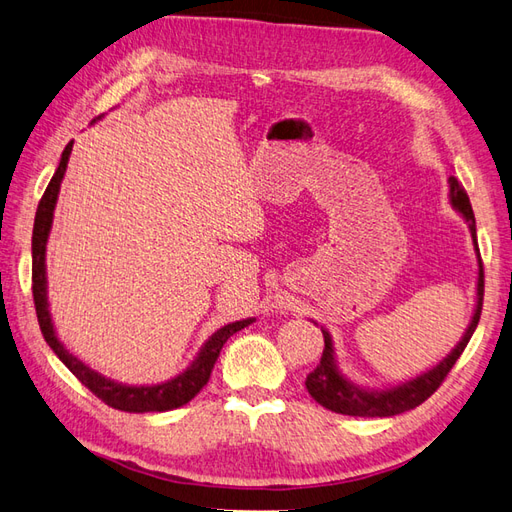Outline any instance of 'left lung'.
Returning a JSON list of instances; mask_svg holds the SVG:
<instances>
[{"label":"left lung","instance_id":"obj_1","mask_svg":"<svg viewBox=\"0 0 512 512\" xmlns=\"http://www.w3.org/2000/svg\"><path fill=\"white\" fill-rule=\"evenodd\" d=\"M449 200H451V205H454L469 222L475 251H478V257H480L478 240H475V216H473L471 202H469L465 187H462V183L454 176L449 178ZM482 301H484V264L480 257L478 305H475V314H473L467 334L462 336L458 347L451 351L441 364L432 368V371H427V373L419 375L417 379H410V382L401 384L397 388H388V390H362L358 386H353L347 377H342L336 362H334V347H331V338L327 331H323L325 349H323V355H320V364L305 379L307 392H310V395L323 408H327L331 412H338V414H349V417H395V414L408 412L412 408L421 406L427 397H432L434 392L441 388L445 377L449 375L451 368H454L456 360L460 358L462 351H465L475 327H478V323H480Z\"/></svg>","mask_w":512,"mask_h":512}]
</instances>
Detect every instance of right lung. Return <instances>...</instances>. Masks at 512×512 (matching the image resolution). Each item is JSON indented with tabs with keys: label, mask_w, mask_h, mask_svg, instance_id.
I'll use <instances>...</instances> for the list:
<instances>
[{
	"label": "right lung",
	"mask_w": 512,
	"mask_h": 512,
	"mask_svg": "<svg viewBox=\"0 0 512 512\" xmlns=\"http://www.w3.org/2000/svg\"><path fill=\"white\" fill-rule=\"evenodd\" d=\"M71 144H74V141H69V144L65 146V150L61 154V163H58L50 185H47V189L43 192L41 202L37 207V216H34L32 296H34V310H37L41 334H43L45 342L50 344V349L58 355V360H61L69 368V371L78 377L80 384H85L95 397L102 399L106 406L122 410V412H165V410L181 408V406H185V403L192 401L202 390V386L209 382L213 364H216L224 342H227L235 334V331H240V329L251 325L253 318L237 320V323L224 325L222 329H218L216 334H213L205 342V347L200 349L198 358L183 375L174 377L172 382L157 384V386H124V384L111 382V379L98 375L95 371H91L89 366L82 364L78 358H74V355H71L61 342H58V338L54 334L52 318H50V312H47V292H45V242H47V235H50L58 189H61V181L65 176Z\"/></svg>",
	"instance_id": "obj_1"
}]
</instances>
